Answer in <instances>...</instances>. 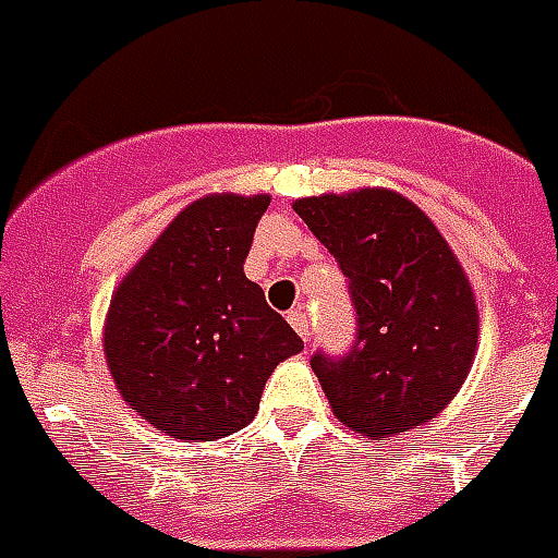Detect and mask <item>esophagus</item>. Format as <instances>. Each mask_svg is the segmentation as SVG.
<instances>
[{"mask_svg": "<svg viewBox=\"0 0 558 558\" xmlns=\"http://www.w3.org/2000/svg\"><path fill=\"white\" fill-rule=\"evenodd\" d=\"M287 319H290L292 328H295L304 340H311V322H307V313L301 311V307H295V311L287 313Z\"/></svg>", "mask_w": 558, "mask_h": 558, "instance_id": "obj_1", "label": "esophagus"}]
</instances>
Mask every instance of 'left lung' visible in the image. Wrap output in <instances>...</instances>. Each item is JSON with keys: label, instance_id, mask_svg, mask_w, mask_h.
I'll list each match as a JSON object with an SVG mask.
<instances>
[{"label": "left lung", "instance_id": "obj_1", "mask_svg": "<svg viewBox=\"0 0 558 558\" xmlns=\"http://www.w3.org/2000/svg\"><path fill=\"white\" fill-rule=\"evenodd\" d=\"M292 209L349 278L357 333L311 366L342 426L369 440L423 426L452 402L478 342V307L447 239L390 189L301 197Z\"/></svg>", "mask_w": 558, "mask_h": 558}]
</instances>
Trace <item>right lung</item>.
<instances>
[{"mask_svg":"<svg viewBox=\"0 0 558 558\" xmlns=\"http://www.w3.org/2000/svg\"><path fill=\"white\" fill-rule=\"evenodd\" d=\"M268 195H206L165 227L114 290L102 352L123 402L183 444L245 428L268 375L304 342L245 257Z\"/></svg>","mask_w":558,"mask_h":558,"instance_id":"obj_1","label":"right lung"}]
</instances>
